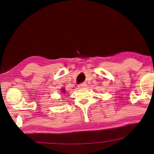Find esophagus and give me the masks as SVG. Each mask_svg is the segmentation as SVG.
<instances>
[{"label": "esophagus", "instance_id": "1", "mask_svg": "<svg viewBox=\"0 0 154 154\" xmlns=\"http://www.w3.org/2000/svg\"><path fill=\"white\" fill-rule=\"evenodd\" d=\"M86 86H87V84H86L85 83H81V84H79V85H78V87H79V88H85Z\"/></svg>", "mask_w": 154, "mask_h": 154}]
</instances>
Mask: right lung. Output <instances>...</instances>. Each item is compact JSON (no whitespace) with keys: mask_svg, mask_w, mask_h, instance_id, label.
<instances>
[{"mask_svg":"<svg viewBox=\"0 0 154 154\" xmlns=\"http://www.w3.org/2000/svg\"><path fill=\"white\" fill-rule=\"evenodd\" d=\"M65 89H61V93H63V94H65Z\"/></svg>","mask_w":154,"mask_h":154,"instance_id":"right-lung-1","label":"right lung"}]
</instances>
